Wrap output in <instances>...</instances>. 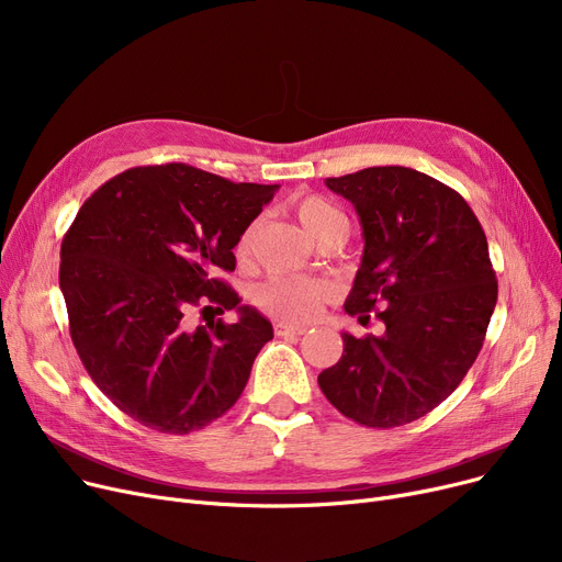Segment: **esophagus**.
<instances>
[{
	"instance_id": "obj_1",
	"label": "esophagus",
	"mask_w": 562,
	"mask_h": 562,
	"mask_svg": "<svg viewBox=\"0 0 562 562\" xmlns=\"http://www.w3.org/2000/svg\"><path fill=\"white\" fill-rule=\"evenodd\" d=\"M307 333V326H291V323H284V321H278L276 323V335L278 337H286V335H305Z\"/></svg>"
}]
</instances>
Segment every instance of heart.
<instances>
[{"label": "heart", "mask_w": 562, "mask_h": 562, "mask_svg": "<svg viewBox=\"0 0 562 562\" xmlns=\"http://www.w3.org/2000/svg\"><path fill=\"white\" fill-rule=\"evenodd\" d=\"M293 212H296V218L301 221V225L314 241L321 234H326L337 225H348L346 216L337 210L335 204L316 195L299 200L293 204ZM250 246H252V225L246 227L239 236V241H236V257L246 259L250 252ZM330 293H333L330 284L316 278H271L257 289L255 301L261 310L282 321L301 323V321L314 318L323 307V303L330 299Z\"/></svg>", "instance_id": "1"}]
</instances>
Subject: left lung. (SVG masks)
<instances>
[{"mask_svg":"<svg viewBox=\"0 0 562 562\" xmlns=\"http://www.w3.org/2000/svg\"><path fill=\"white\" fill-rule=\"evenodd\" d=\"M352 202L364 255L344 303L382 321V335L341 333V360L318 387L344 417L396 428L449 398L479 358L496 305L485 232L464 198L405 166L328 177Z\"/></svg>","mask_w":562,"mask_h":562,"instance_id":"1","label":"left lung"}]
</instances>
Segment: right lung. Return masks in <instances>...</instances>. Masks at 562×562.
Instances as JSON below:
<instances>
[{
	"mask_svg": "<svg viewBox=\"0 0 562 562\" xmlns=\"http://www.w3.org/2000/svg\"><path fill=\"white\" fill-rule=\"evenodd\" d=\"M278 184H234L187 164L138 166L88 198L61 244L70 337L88 375L134 422L200 430L241 396L273 326L218 271ZM198 304L240 321L188 328Z\"/></svg>",
	"mask_w": 562,
	"mask_h": 562,
	"instance_id": "obj_1",
	"label": "right lung"
}]
</instances>
